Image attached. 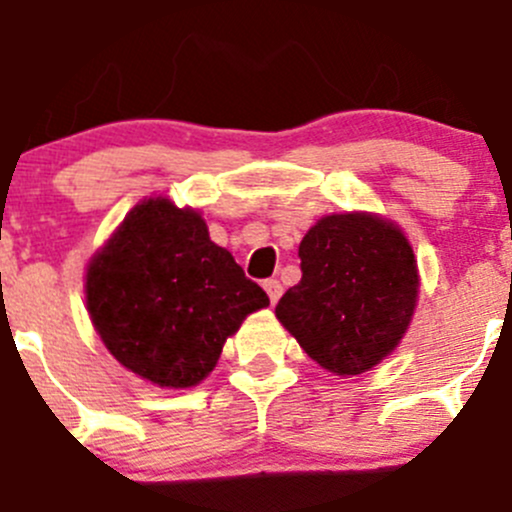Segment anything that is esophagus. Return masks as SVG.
<instances>
[{
	"instance_id": "34e87169",
	"label": "esophagus",
	"mask_w": 512,
	"mask_h": 512,
	"mask_svg": "<svg viewBox=\"0 0 512 512\" xmlns=\"http://www.w3.org/2000/svg\"><path fill=\"white\" fill-rule=\"evenodd\" d=\"M265 292H267V297H270L272 305H275V302L280 300V295H282L280 280H265Z\"/></svg>"
}]
</instances>
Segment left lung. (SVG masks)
I'll use <instances>...</instances> for the list:
<instances>
[{"label":"left lung","mask_w":512,"mask_h":512,"mask_svg":"<svg viewBox=\"0 0 512 512\" xmlns=\"http://www.w3.org/2000/svg\"><path fill=\"white\" fill-rule=\"evenodd\" d=\"M302 280L280 297L277 320L320 367L360 375L408 332L418 260L405 232L372 212L325 215L300 242Z\"/></svg>","instance_id":"1"}]
</instances>
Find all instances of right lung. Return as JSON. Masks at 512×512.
Returning a JSON list of instances; mask_svg holds the SVG:
<instances>
[{
    "label": "right lung",
    "instance_id": "obj_1",
    "mask_svg": "<svg viewBox=\"0 0 512 512\" xmlns=\"http://www.w3.org/2000/svg\"><path fill=\"white\" fill-rule=\"evenodd\" d=\"M87 312L119 365L160 388H195L227 337L270 305L192 207L147 197L99 247L84 275Z\"/></svg>",
    "mask_w": 512,
    "mask_h": 512
}]
</instances>
